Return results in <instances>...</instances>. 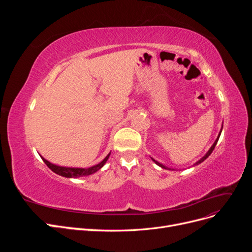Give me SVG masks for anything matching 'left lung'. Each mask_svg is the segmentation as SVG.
Here are the masks:
<instances>
[{
	"label": "left lung",
	"mask_w": 252,
	"mask_h": 252,
	"mask_svg": "<svg viewBox=\"0 0 252 252\" xmlns=\"http://www.w3.org/2000/svg\"><path fill=\"white\" fill-rule=\"evenodd\" d=\"M223 128V127H222ZM220 132H222V129H220V133H219V135H218V138H217V140L215 141V143H213V145H212V146L210 147V149L207 151V154H206L202 158H200L199 159V161H197L193 166H195V165H199V164H201L202 162H204L205 161V159L206 158H207L210 155H211V152L213 151V149H215V147H216V145H217V143H218V141H219V138H220ZM151 159H152V161H154L158 166H159V167H162V168H164V169H170V170H174L173 168H169V167H167V166H165V165H163L162 163H159V162H158V161H156V159L155 158H151Z\"/></svg>",
	"instance_id": "8db88e82"
}]
</instances>
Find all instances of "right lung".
I'll list each match as a JSON object with an SVG mask.
<instances>
[{
  "instance_id": "1",
  "label": "right lung",
  "mask_w": 252,
  "mask_h": 252,
  "mask_svg": "<svg viewBox=\"0 0 252 252\" xmlns=\"http://www.w3.org/2000/svg\"><path fill=\"white\" fill-rule=\"evenodd\" d=\"M109 156H110V152L107 156H106V158L103 159L102 162H100L94 166H91V167H89V168H75V167L59 166V165L50 163L43 157H41V158L44 161V163L48 166V168H50L55 173H57L59 175H62V177H65V178H81V177H87V175H90V174L96 172L97 170H100L105 165V163L107 162Z\"/></svg>"
}]
</instances>
